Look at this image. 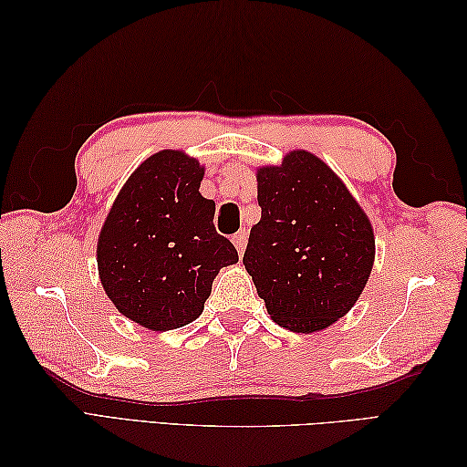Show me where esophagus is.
Returning <instances> with one entry per match:
<instances>
[{
  "instance_id": "obj_1",
  "label": "esophagus",
  "mask_w": 467,
  "mask_h": 467,
  "mask_svg": "<svg viewBox=\"0 0 467 467\" xmlns=\"http://www.w3.org/2000/svg\"><path fill=\"white\" fill-rule=\"evenodd\" d=\"M246 239H249V234H246L244 231H239V233L233 236V244L236 246V251H239V254H243V251H244Z\"/></svg>"
}]
</instances>
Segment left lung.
Wrapping results in <instances>:
<instances>
[{"label":"left lung","mask_w":467,"mask_h":467,"mask_svg":"<svg viewBox=\"0 0 467 467\" xmlns=\"http://www.w3.org/2000/svg\"><path fill=\"white\" fill-rule=\"evenodd\" d=\"M261 221L243 256L271 319L295 333L335 323L369 279L375 239L369 218L319 158L295 150L261 168Z\"/></svg>","instance_id":"obj_1"}]
</instances>
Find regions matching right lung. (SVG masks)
I'll return each instance as SVG.
<instances>
[{
	"label": "right lung",
	"instance_id": "obj_1",
	"mask_svg": "<svg viewBox=\"0 0 467 467\" xmlns=\"http://www.w3.org/2000/svg\"><path fill=\"white\" fill-rule=\"evenodd\" d=\"M194 158L162 150L128 178L98 239V269L116 309L171 331L204 309L213 281L239 253L214 228V202L198 188Z\"/></svg>",
	"mask_w": 467,
	"mask_h": 467
}]
</instances>
